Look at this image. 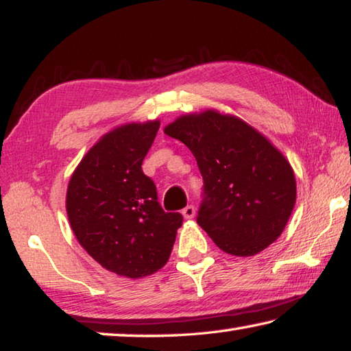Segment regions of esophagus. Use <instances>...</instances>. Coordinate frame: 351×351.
<instances>
[{"label":"esophagus","instance_id":"34e87169","mask_svg":"<svg viewBox=\"0 0 351 351\" xmlns=\"http://www.w3.org/2000/svg\"><path fill=\"white\" fill-rule=\"evenodd\" d=\"M182 215H184V218H186V219L193 218V217H195V207H193V206L184 207V209H182Z\"/></svg>","mask_w":351,"mask_h":351}]
</instances>
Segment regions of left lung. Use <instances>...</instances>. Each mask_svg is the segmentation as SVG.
I'll use <instances>...</instances> for the list:
<instances>
[{
	"label": "left lung",
	"mask_w": 351,
	"mask_h": 351,
	"mask_svg": "<svg viewBox=\"0 0 351 351\" xmlns=\"http://www.w3.org/2000/svg\"><path fill=\"white\" fill-rule=\"evenodd\" d=\"M197 159L204 198L197 221L230 255L251 257L282 235L295 204L288 159L237 116L206 110L164 128Z\"/></svg>",
	"instance_id": "obj_1"
}]
</instances>
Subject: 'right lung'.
Instances as JSON below:
<instances>
[{"label":"right lung","instance_id":"add662e5","mask_svg":"<svg viewBox=\"0 0 351 351\" xmlns=\"http://www.w3.org/2000/svg\"><path fill=\"white\" fill-rule=\"evenodd\" d=\"M159 121L125 123L104 134L77 165L66 192L71 229L100 266L142 278L167 263L182 215L164 212L142 171Z\"/></svg>","mask_w":351,"mask_h":351}]
</instances>
